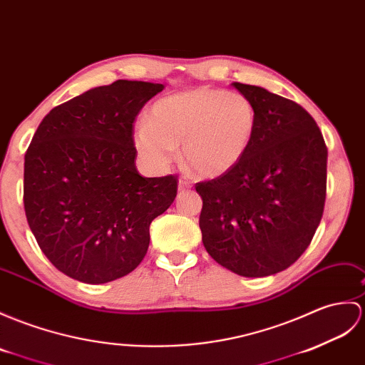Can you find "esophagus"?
<instances>
[{
	"label": "esophagus",
	"instance_id": "obj_1",
	"mask_svg": "<svg viewBox=\"0 0 365 365\" xmlns=\"http://www.w3.org/2000/svg\"><path fill=\"white\" fill-rule=\"evenodd\" d=\"M191 185H192V183H191L188 179H185V177H180V179H179V190H180V191L190 190Z\"/></svg>",
	"mask_w": 365,
	"mask_h": 365
}]
</instances>
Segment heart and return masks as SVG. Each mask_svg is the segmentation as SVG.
Masks as SVG:
<instances>
[{"label":"heart","instance_id":"1","mask_svg":"<svg viewBox=\"0 0 365 365\" xmlns=\"http://www.w3.org/2000/svg\"><path fill=\"white\" fill-rule=\"evenodd\" d=\"M257 125V110L240 91L194 88L158 99L133 130L138 154L155 168L177 157L203 177L230 171L247 152Z\"/></svg>","mask_w":365,"mask_h":365}]
</instances>
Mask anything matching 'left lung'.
I'll use <instances>...</instances> for the list:
<instances>
[{"label": "left lung", "mask_w": 365, "mask_h": 365, "mask_svg": "<svg viewBox=\"0 0 365 365\" xmlns=\"http://www.w3.org/2000/svg\"><path fill=\"white\" fill-rule=\"evenodd\" d=\"M257 110L241 162L196 183L210 257L242 277L287 269L308 249L324 215L328 149L307 110L266 88L233 82Z\"/></svg>", "instance_id": "1"}]
</instances>
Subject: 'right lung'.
<instances>
[{
    "label": "right lung",
    "mask_w": 365,
    "mask_h": 365,
    "mask_svg": "<svg viewBox=\"0 0 365 365\" xmlns=\"http://www.w3.org/2000/svg\"><path fill=\"white\" fill-rule=\"evenodd\" d=\"M162 83L115 81L54 107L24 155L23 202L46 258L78 282L101 284L137 267L149 227L177 196V175L135 168L133 123Z\"/></svg>",
    "instance_id": "right-lung-1"
}]
</instances>
